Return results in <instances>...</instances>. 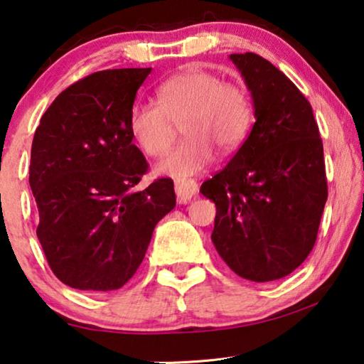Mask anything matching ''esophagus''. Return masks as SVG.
<instances>
[{
    "instance_id": "esophagus-1",
    "label": "esophagus",
    "mask_w": 364,
    "mask_h": 364,
    "mask_svg": "<svg viewBox=\"0 0 364 364\" xmlns=\"http://www.w3.org/2000/svg\"><path fill=\"white\" fill-rule=\"evenodd\" d=\"M198 192V186L196 181H177L176 182V193H177V202L178 203H187L191 202L193 196Z\"/></svg>"
}]
</instances>
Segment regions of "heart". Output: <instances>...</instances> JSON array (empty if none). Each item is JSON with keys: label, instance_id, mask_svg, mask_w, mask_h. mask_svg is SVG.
Instances as JSON below:
<instances>
[{"label": "heart", "instance_id": "obj_1", "mask_svg": "<svg viewBox=\"0 0 364 364\" xmlns=\"http://www.w3.org/2000/svg\"><path fill=\"white\" fill-rule=\"evenodd\" d=\"M157 102H136L129 131L144 154L162 156L172 146L177 126L186 139L157 162L156 172L183 178L202 172L213 161V149L232 154L245 142L253 121L250 94L220 74L188 68L162 81Z\"/></svg>", "mask_w": 364, "mask_h": 364}]
</instances>
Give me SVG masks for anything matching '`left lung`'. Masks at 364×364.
I'll use <instances>...</instances> for the list:
<instances>
[{
	"label": "left lung",
	"instance_id": "left-lung-1",
	"mask_svg": "<svg viewBox=\"0 0 364 364\" xmlns=\"http://www.w3.org/2000/svg\"><path fill=\"white\" fill-rule=\"evenodd\" d=\"M253 99L255 124L225 168L202 183L215 202L212 242L238 277L273 282L301 265L328 198L323 142L310 102L255 53L230 54Z\"/></svg>",
	"mask_w": 364,
	"mask_h": 364
}]
</instances>
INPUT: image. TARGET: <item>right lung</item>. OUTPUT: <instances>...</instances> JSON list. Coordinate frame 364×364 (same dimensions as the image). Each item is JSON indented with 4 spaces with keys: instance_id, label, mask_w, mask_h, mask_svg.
I'll use <instances>...</instances> for the list:
<instances>
[{
    "instance_id": "1",
    "label": "right lung",
    "mask_w": 364,
    "mask_h": 364,
    "mask_svg": "<svg viewBox=\"0 0 364 364\" xmlns=\"http://www.w3.org/2000/svg\"><path fill=\"white\" fill-rule=\"evenodd\" d=\"M152 68L107 69L54 99L34 132L29 186L36 235L54 275L86 291L117 290L144 260L157 222L176 207L172 178L136 187L149 164L129 114Z\"/></svg>"
}]
</instances>
